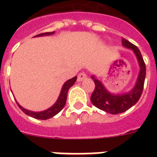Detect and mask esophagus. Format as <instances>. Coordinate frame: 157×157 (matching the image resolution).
Segmentation results:
<instances>
[{
    "label": "esophagus",
    "instance_id": "34e87169",
    "mask_svg": "<svg viewBox=\"0 0 157 157\" xmlns=\"http://www.w3.org/2000/svg\"><path fill=\"white\" fill-rule=\"evenodd\" d=\"M86 73L85 71H81L79 73V75L77 76V81H81L82 80H84L85 78H86Z\"/></svg>",
    "mask_w": 157,
    "mask_h": 157
}]
</instances>
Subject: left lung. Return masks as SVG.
Wrapping results in <instances>:
<instances>
[{"mask_svg": "<svg viewBox=\"0 0 157 157\" xmlns=\"http://www.w3.org/2000/svg\"><path fill=\"white\" fill-rule=\"evenodd\" d=\"M122 44L125 47L134 50L140 65V72L135 87L129 93L121 95H113L105 90L100 81L94 78V76H92L95 88L91 94V102L98 109L113 115L125 112L139 100L144 90L146 76V65L139 48L125 39H122Z\"/></svg>", "mask_w": 157, "mask_h": 157, "instance_id": "8db88e82", "label": "left lung"}]
</instances>
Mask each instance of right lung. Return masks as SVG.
<instances>
[{
  "instance_id": "1",
  "label": "right lung",
  "mask_w": 157,
  "mask_h": 157,
  "mask_svg": "<svg viewBox=\"0 0 157 157\" xmlns=\"http://www.w3.org/2000/svg\"><path fill=\"white\" fill-rule=\"evenodd\" d=\"M54 33V32H52V33H40V34H38L36 36H44V35H51ZM76 81V76L73 77V78L70 79L68 81L65 82L62 88L61 93H60V95H59L58 100L53 107H51L49 109L45 110L44 112H31V111H28L27 109H24L23 107H22L20 105L18 104V106L19 107L22 111H23L26 115L28 116H30V117H33V118H36V119H39V120H47L50 119L51 117H53L54 116H55L56 114H58L60 111H61L63 108L64 105L66 103L67 101V92H68V90L70 89V87L73 86L75 82Z\"/></svg>"
}]
</instances>
